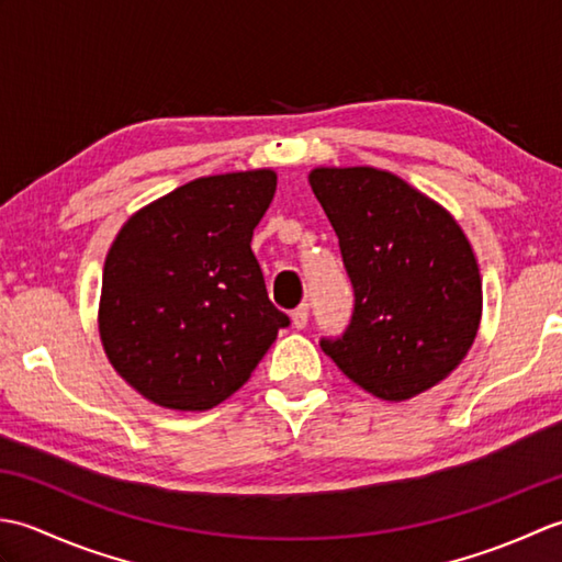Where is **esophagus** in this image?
Returning a JSON list of instances; mask_svg holds the SVG:
<instances>
[{"mask_svg":"<svg viewBox=\"0 0 562 562\" xmlns=\"http://www.w3.org/2000/svg\"><path fill=\"white\" fill-rule=\"evenodd\" d=\"M306 324H308V306L302 304L292 312V326L302 330V328H306Z\"/></svg>","mask_w":562,"mask_h":562,"instance_id":"1","label":"esophagus"}]
</instances>
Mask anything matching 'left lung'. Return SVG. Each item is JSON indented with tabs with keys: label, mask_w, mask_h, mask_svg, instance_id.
Returning <instances> with one entry per match:
<instances>
[{
	"label": "left lung",
	"mask_w": 562,
	"mask_h": 562,
	"mask_svg": "<svg viewBox=\"0 0 562 562\" xmlns=\"http://www.w3.org/2000/svg\"><path fill=\"white\" fill-rule=\"evenodd\" d=\"M355 292L350 326L321 348L357 386L408 401L461 364L479 333L481 272L451 214L372 166L314 169Z\"/></svg>",
	"instance_id": "1"
}]
</instances>
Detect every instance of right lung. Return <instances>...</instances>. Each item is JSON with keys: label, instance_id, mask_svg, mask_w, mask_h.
Listing matches in <instances>:
<instances>
[{"label": "right lung", "instance_id": "add662e5", "mask_svg": "<svg viewBox=\"0 0 562 562\" xmlns=\"http://www.w3.org/2000/svg\"><path fill=\"white\" fill-rule=\"evenodd\" d=\"M274 188L270 169L198 178L117 232L99 333L115 372L151 403L212 408L246 384L290 326L250 250Z\"/></svg>", "mask_w": 562, "mask_h": 562}]
</instances>
